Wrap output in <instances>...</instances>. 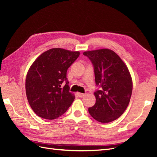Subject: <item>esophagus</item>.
<instances>
[{
  "mask_svg": "<svg viewBox=\"0 0 157 157\" xmlns=\"http://www.w3.org/2000/svg\"><path fill=\"white\" fill-rule=\"evenodd\" d=\"M77 96H78V97H80V98H82V97H83V96H84V94L78 92V93H77Z\"/></svg>",
  "mask_w": 157,
  "mask_h": 157,
  "instance_id": "obj_1",
  "label": "esophagus"
}]
</instances>
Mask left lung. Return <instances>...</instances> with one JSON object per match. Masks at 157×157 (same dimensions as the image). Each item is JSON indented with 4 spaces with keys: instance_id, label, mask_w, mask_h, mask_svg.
Returning <instances> with one entry per match:
<instances>
[{
    "instance_id": "1",
    "label": "left lung",
    "mask_w": 157,
    "mask_h": 157,
    "mask_svg": "<svg viewBox=\"0 0 157 157\" xmlns=\"http://www.w3.org/2000/svg\"><path fill=\"white\" fill-rule=\"evenodd\" d=\"M93 65L95 81L100 88L94 92L95 105L88 112L95 120L107 123L125 111L132 92V80L125 63L115 52L100 49L84 52Z\"/></svg>"
}]
</instances>
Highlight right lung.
Wrapping results in <instances>:
<instances>
[{
    "instance_id": "add662e5",
    "label": "right lung",
    "mask_w": 157,
    "mask_h": 157,
    "mask_svg": "<svg viewBox=\"0 0 157 157\" xmlns=\"http://www.w3.org/2000/svg\"><path fill=\"white\" fill-rule=\"evenodd\" d=\"M79 55V52L52 48L33 62L26 77L25 90L36 115L53 120L67 111L75 98L69 92L67 71Z\"/></svg>"
}]
</instances>
